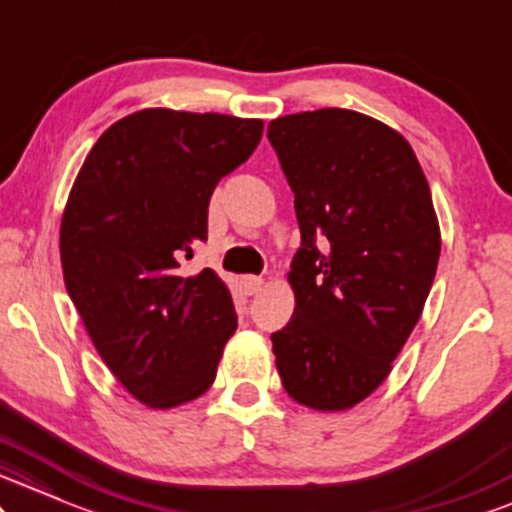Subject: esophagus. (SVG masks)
<instances>
[{"label":"esophagus","mask_w":512,"mask_h":512,"mask_svg":"<svg viewBox=\"0 0 512 512\" xmlns=\"http://www.w3.org/2000/svg\"><path fill=\"white\" fill-rule=\"evenodd\" d=\"M263 287V280L256 278V275H246V278H242V290L246 294H258L261 292Z\"/></svg>","instance_id":"34e87169"}]
</instances>
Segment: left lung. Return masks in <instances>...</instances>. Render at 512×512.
Instances as JSON below:
<instances>
[{
	"instance_id": "left-lung-1",
	"label": "left lung",
	"mask_w": 512,
	"mask_h": 512,
	"mask_svg": "<svg viewBox=\"0 0 512 512\" xmlns=\"http://www.w3.org/2000/svg\"><path fill=\"white\" fill-rule=\"evenodd\" d=\"M268 141L302 230L275 366L299 405L350 410L386 381L429 297L441 256L429 182L405 136L362 112L287 114Z\"/></svg>"
}]
</instances>
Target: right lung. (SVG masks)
<instances>
[{"label":"right lung","mask_w":512,"mask_h":512,"mask_svg":"<svg viewBox=\"0 0 512 512\" xmlns=\"http://www.w3.org/2000/svg\"><path fill=\"white\" fill-rule=\"evenodd\" d=\"M261 136V119L150 107L114 122L71 186L66 292L102 362L150 410L201 398L237 330L218 273L184 278L179 261L208 237L213 189Z\"/></svg>","instance_id":"add662e5"}]
</instances>
